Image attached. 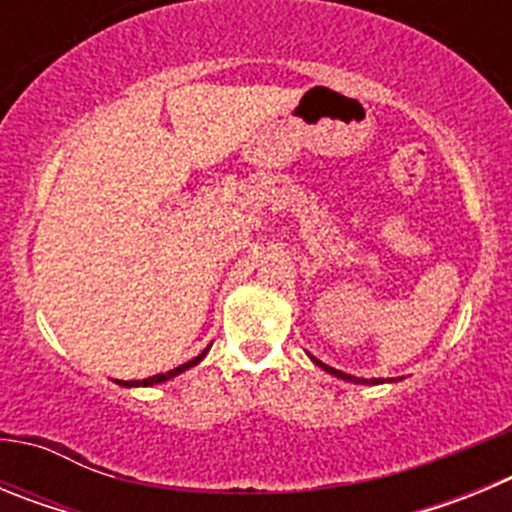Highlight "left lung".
<instances>
[{
    "label": "left lung",
    "instance_id": "1",
    "mask_svg": "<svg viewBox=\"0 0 512 512\" xmlns=\"http://www.w3.org/2000/svg\"><path fill=\"white\" fill-rule=\"evenodd\" d=\"M312 361H315V364H318V366H323V369H325V372H328V374H336V377L348 379V382H359V384H377V382H382V379H356V377H351V374L338 372V369H333V366H325L323 361H318V359H312Z\"/></svg>",
    "mask_w": 512,
    "mask_h": 512
}]
</instances>
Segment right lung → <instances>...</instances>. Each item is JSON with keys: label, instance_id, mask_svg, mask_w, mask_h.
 <instances>
[{"label": "right lung", "instance_id": "obj_1", "mask_svg": "<svg viewBox=\"0 0 512 512\" xmlns=\"http://www.w3.org/2000/svg\"><path fill=\"white\" fill-rule=\"evenodd\" d=\"M205 354H207V351H205ZM205 354H200V356H197V359L187 361V364H182V366H176V369H171V372H166V374H156V377L140 379V382H120V384H125V387H138V384H143V387H148V384H158V382H166V379L176 377V374H182V372H184V369H189V366H194V364H197V361H202V359H205Z\"/></svg>", "mask_w": 512, "mask_h": 512}]
</instances>
